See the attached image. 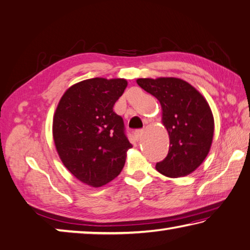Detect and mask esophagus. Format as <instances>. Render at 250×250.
I'll return each mask as SVG.
<instances>
[{"instance_id":"1","label":"esophagus","mask_w":250,"mask_h":250,"mask_svg":"<svg viewBox=\"0 0 250 250\" xmlns=\"http://www.w3.org/2000/svg\"><path fill=\"white\" fill-rule=\"evenodd\" d=\"M133 134H134L135 139H137V140H140V139H141V137H142V134H143V130H135Z\"/></svg>"}]
</instances>
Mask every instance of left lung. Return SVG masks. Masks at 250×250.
Masks as SVG:
<instances>
[{
  "label": "left lung",
  "mask_w": 250,
  "mask_h": 250,
  "mask_svg": "<svg viewBox=\"0 0 250 250\" xmlns=\"http://www.w3.org/2000/svg\"><path fill=\"white\" fill-rule=\"evenodd\" d=\"M137 83L158 99L162 124L169 135V149L156 169L169 178L196 170L210 152L214 118L207 99L191 84L177 78L138 79Z\"/></svg>",
  "instance_id": "8db88e82"
}]
</instances>
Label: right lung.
<instances>
[{
  "label": "right lung",
  "instance_id": "1",
  "mask_svg": "<svg viewBox=\"0 0 250 250\" xmlns=\"http://www.w3.org/2000/svg\"><path fill=\"white\" fill-rule=\"evenodd\" d=\"M128 85L125 79L84 80L65 90L53 116L54 145L67 170L98 188L124 168L132 147L113 105Z\"/></svg>",
  "mask_w": 250,
  "mask_h": 250
}]
</instances>
